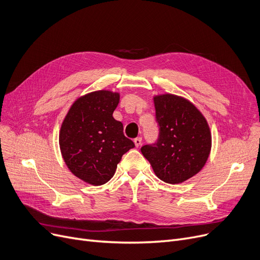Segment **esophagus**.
I'll return each mask as SVG.
<instances>
[{
  "instance_id": "obj_1",
  "label": "esophagus",
  "mask_w": 260,
  "mask_h": 260,
  "mask_svg": "<svg viewBox=\"0 0 260 260\" xmlns=\"http://www.w3.org/2000/svg\"><path fill=\"white\" fill-rule=\"evenodd\" d=\"M134 144H135V146H137V147H140L141 144H142V138L134 139Z\"/></svg>"
}]
</instances>
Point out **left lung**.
Masks as SVG:
<instances>
[{
  "instance_id": "1",
  "label": "left lung",
  "mask_w": 260,
  "mask_h": 260,
  "mask_svg": "<svg viewBox=\"0 0 260 260\" xmlns=\"http://www.w3.org/2000/svg\"><path fill=\"white\" fill-rule=\"evenodd\" d=\"M153 100L158 137L141 151L158 179L182 183L205 165L212 147L211 131L200 111L185 98L164 94Z\"/></svg>"
}]
</instances>
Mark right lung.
<instances>
[{
  "mask_svg": "<svg viewBox=\"0 0 260 260\" xmlns=\"http://www.w3.org/2000/svg\"><path fill=\"white\" fill-rule=\"evenodd\" d=\"M119 94L96 91L73 104L59 134L62 157L72 174L95 185L115 174L121 156L134 147L123 135L122 123L113 117Z\"/></svg>",
  "mask_w": 260,
  "mask_h": 260,
  "instance_id": "add662e5",
  "label": "right lung"
}]
</instances>
